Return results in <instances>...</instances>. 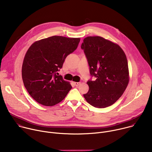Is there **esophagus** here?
<instances>
[{"mask_svg": "<svg viewBox=\"0 0 152 152\" xmlns=\"http://www.w3.org/2000/svg\"><path fill=\"white\" fill-rule=\"evenodd\" d=\"M73 83H74V85H75V86H79V85L80 84V82H73Z\"/></svg>", "mask_w": 152, "mask_h": 152, "instance_id": "esophagus-1", "label": "esophagus"}]
</instances>
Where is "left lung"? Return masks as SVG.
<instances>
[{
	"label": "left lung",
	"instance_id": "obj_1",
	"mask_svg": "<svg viewBox=\"0 0 152 152\" xmlns=\"http://www.w3.org/2000/svg\"><path fill=\"white\" fill-rule=\"evenodd\" d=\"M87 59L90 73L96 80H89V90L83 96L95 107L114 104L123 94L129 83L126 56L117 44L101 37H88L81 45Z\"/></svg>",
	"mask_w": 152,
	"mask_h": 152
}]
</instances>
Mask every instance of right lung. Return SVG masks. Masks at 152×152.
I'll use <instances>...</instances> for the list:
<instances>
[{
    "label": "right lung",
    "instance_id": "right-lung-1",
    "mask_svg": "<svg viewBox=\"0 0 152 152\" xmlns=\"http://www.w3.org/2000/svg\"><path fill=\"white\" fill-rule=\"evenodd\" d=\"M79 38L53 36L37 41L28 50L21 74L24 85L38 103L48 106L61 102L72 89L58 76L66 57L77 48Z\"/></svg>",
    "mask_w": 152,
    "mask_h": 152
}]
</instances>
